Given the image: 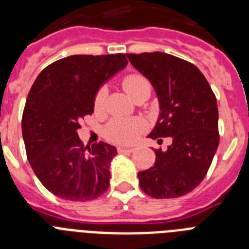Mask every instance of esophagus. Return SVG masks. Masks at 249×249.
Returning <instances> with one entry per match:
<instances>
[{"instance_id": "esophagus-1", "label": "esophagus", "mask_w": 249, "mask_h": 249, "mask_svg": "<svg viewBox=\"0 0 249 249\" xmlns=\"http://www.w3.org/2000/svg\"><path fill=\"white\" fill-rule=\"evenodd\" d=\"M118 153H132L135 151V148H129V147H118Z\"/></svg>"}]
</instances>
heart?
I'll return each instance as SVG.
<instances>
[{"instance_id":"obj_1","label":"heart","mask_w":249,"mask_h":249,"mask_svg":"<svg viewBox=\"0 0 249 249\" xmlns=\"http://www.w3.org/2000/svg\"><path fill=\"white\" fill-rule=\"evenodd\" d=\"M122 86L124 91L133 100L143 94L151 93V85L146 77L140 73H132L126 76L122 81ZM106 89H100L94 96V109L100 111L103 108L106 101ZM144 129V122L133 118V120H124V118H116L108 123L106 127V137L111 142L118 144L133 143L140 133Z\"/></svg>"}]
</instances>
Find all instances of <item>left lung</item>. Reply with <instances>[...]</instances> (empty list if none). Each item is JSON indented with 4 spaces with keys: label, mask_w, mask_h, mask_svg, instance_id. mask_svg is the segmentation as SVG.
Here are the masks:
<instances>
[{
    "label": "left lung",
    "mask_w": 249,
    "mask_h": 249,
    "mask_svg": "<svg viewBox=\"0 0 249 249\" xmlns=\"http://www.w3.org/2000/svg\"><path fill=\"white\" fill-rule=\"evenodd\" d=\"M129 62L155 89L160 116L148 135L171 137L166 151L155 149L153 167L138 172L140 186L153 198H176L198 186L219 143L217 100L198 68L164 52L133 54Z\"/></svg>",
    "instance_id": "left-lung-1"
}]
</instances>
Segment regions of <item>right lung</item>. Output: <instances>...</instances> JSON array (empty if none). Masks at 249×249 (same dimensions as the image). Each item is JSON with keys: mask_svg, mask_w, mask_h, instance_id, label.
Returning <instances> with one entry per match:
<instances>
[{"mask_svg": "<svg viewBox=\"0 0 249 249\" xmlns=\"http://www.w3.org/2000/svg\"><path fill=\"white\" fill-rule=\"evenodd\" d=\"M127 63L123 53L74 54L47 66L31 87L22 116L26 153L41 183L59 198L92 201L108 190L117 149L102 141L85 147L77 129L93 113L101 86Z\"/></svg>", "mask_w": 249, "mask_h": 249, "instance_id": "obj_1", "label": "right lung"}]
</instances>
